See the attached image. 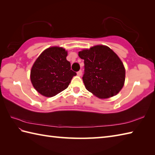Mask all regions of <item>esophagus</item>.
I'll list each match as a JSON object with an SVG mask.
<instances>
[{
	"label": "esophagus",
	"instance_id": "34e87169",
	"mask_svg": "<svg viewBox=\"0 0 155 155\" xmlns=\"http://www.w3.org/2000/svg\"><path fill=\"white\" fill-rule=\"evenodd\" d=\"M77 74H78V76H81V75H82V71H81V70H80L79 71H78V72H77Z\"/></svg>",
	"mask_w": 155,
	"mask_h": 155
}]
</instances>
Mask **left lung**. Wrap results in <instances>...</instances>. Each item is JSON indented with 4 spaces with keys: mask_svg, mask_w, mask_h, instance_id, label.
I'll use <instances>...</instances> for the list:
<instances>
[{
    "mask_svg": "<svg viewBox=\"0 0 155 155\" xmlns=\"http://www.w3.org/2000/svg\"><path fill=\"white\" fill-rule=\"evenodd\" d=\"M84 60L83 81L87 90L100 99L113 97L124 85L125 70L114 51L106 46L98 45L79 51Z\"/></svg>",
    "mask_w": 155,
    "mask_h": 155,
    "instance_id": "8db88e82",
    "label": "left lung"
}]
</instances>
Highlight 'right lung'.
<instances>
[{
  "mask_svg": "<svg viewBox=\"0 0 155 155\" xmlns=\"http://www.w3.org/2000/svg\"><path fill=\"white\" fill-rule=\"evenodd\" d=\"M67 51L51 47L37 58L30 71V80L36 90L45 97H53L66 89L76 73L66 60Z\"/></svg>",
  "mask_w": 155,
  "mask_h": 155,
  "instance_id": "1",
  "label": "right lung"
}]
</instances>
